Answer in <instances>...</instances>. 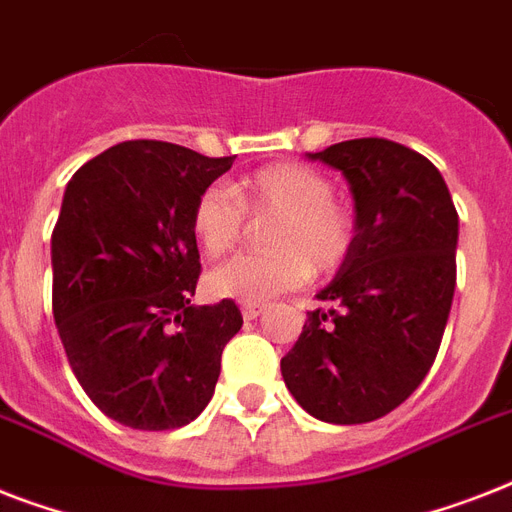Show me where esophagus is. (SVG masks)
<instances>
[{"mask_svg": "<svg viewBox=\"0 0 512 512\" xmlns=\"http://www.w3.org/2000/svg\"><path fill=\"white\" fill-rule=\"evenodd\" d=\"M265 311V305H257V303H244L241 305V316H244V319L247 321H255L257 316H260V313Z\"/></svg>", "mask_w": 512, "mask_h": 512, "instance_id": "esophagus-1", "label": "esophagus"}]
</instances>
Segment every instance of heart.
<instances>
[{
	"label": "heart",
	"mask_w": 512,
	"mask_h": 512,
	"mask_svg": "<svg viewBox=\"0 0 512 512\" xmlns=\"http://www.w3.org/2000/svg\"><path fill=\"white\" fill-rule=\"evenodd\" d=\"M249 215H276L268 252H244L209 273L212 295L263 305L303 287L313 271H340L358 239L356 212L335 199V183L308 164H265L239 183H215L193 204L191 225L209 255L231 252L247 233Z\"/></svg>",
	"instance_id": "b5f03b06"
}]
</instances>
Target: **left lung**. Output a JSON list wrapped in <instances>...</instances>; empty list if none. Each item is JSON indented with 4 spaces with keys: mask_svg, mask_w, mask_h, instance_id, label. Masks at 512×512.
<instances>
[{
    "mask_svg": "<svg viewBox=\"0 0 512 512\" xmlns=\"http://www.w3.org/2000/svg\"><path fill=\"white\" fill-rule=\"evenodd\" d=\"M311 159L335 167L356 199L353 255L308 313L281 374L316 420L385 417L425 380L457 284V209L441 172L385 138L335 143Z\"/></svg>",
    "mask_w": 512,
    "mask_h": 512,
    "instance_id": "1",
    "label": "left lung"
}]
</instances>
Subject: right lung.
Listing matches in <instances>:
<instances>
[{
  "label": "right lung",
  "instance_id": "right-lung-1",
  "mask_svg": "<svg viewBox=\"0 0 512 512\" xmlns=\"http://www.w3.org/2000/svg\"><path fill=\"white\" fill-rule=\"evenodd\" d=\"M164 140H127L68 180L52 231V316L90 401L135 430L196 420L244 319L191 305L201 263L191 215L231 170Z\"/></svg>",
  "mask_w": 512,
  "mask_h": 512
}]
</instances>
